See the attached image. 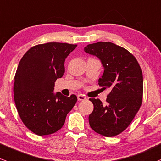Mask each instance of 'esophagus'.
I'll use <instances>...</instances> for the list:
<instances>
[{
  "label": "esophagus",
  "mask_w": 161,
  "mask_h": 161,
  "mask_svg": "<svg viewBox=\"0 0 161 161\" xmlns=\"http://www.w3.org/2000/svg\"><path fill=\"white\" fill-rule=\"evenodd\" d=\"M77 98H78V100H79V101H82V100H86V96H85V95H82V94L78 95H77Z\"/></svg>",
  "instance_id": "obj_1"
}]
</instances>
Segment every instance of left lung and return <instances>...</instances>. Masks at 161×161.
<instances>
[{
    "mask_svg": "<svg viewBox=\"0 0 161 161\" xmlns=\"http://www.w3.org/2000/svg\"><path fill=\"white\" fill-rule=\"evenodd\" d=\"M96 56L104 72L98 79L102 89H108L106 105L90 98L94 110L89 114L90 127L105 137L119 135L128 127L142 102L143 75L137 59L127 49L111 42H98L84 48Z\"/></svg>",
    "mask_w": 161,
    "mask_h": 161,
    "instance_id": "left-lung-1",
    "label": "left lung"
}]
</instances>
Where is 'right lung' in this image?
<instances>
[{"label":"right lung","instance_id":"add662e5","mask_svg":"<svg viewBox=\"0 0 161 161\" xmlns=\"http://www.w3.org/2000/svg\"><path fill=\"white\" fill-rule=\"evenodd\" d=\"M77 45L47 43L31 47L20 59L14 77V94L19 115L40 136L59 130L77 97L54 93L55 82L63 75L67 56Z\"/></svg>","mask_w":161,"mask_h":161}]
</instances>
